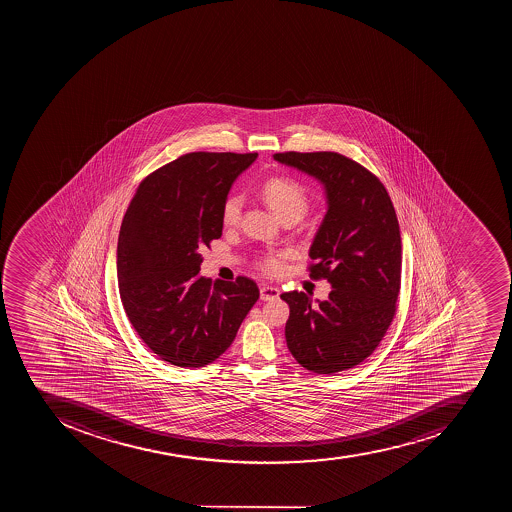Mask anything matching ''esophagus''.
Returning <instances> with one entry per match:
<instances>
[{"label":"esophagus","mask_w":512,"mask_h":512,"mask_svg":"<svg viewBox=\"0 0 512 512\" xmlns=\"http://www.w3.org/2000/svg\"><path fill=\"white\" fill-rule=\"evenodd\" d=\"M280 296V290L275 286L262 285L261 286V299L262 301H274Z\"/></svg>","instance_id":"34e87169"}]
</instances>
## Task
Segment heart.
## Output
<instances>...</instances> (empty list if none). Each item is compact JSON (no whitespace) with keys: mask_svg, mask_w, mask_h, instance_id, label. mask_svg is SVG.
<instances>
[{"mask_svg":"<svg viewBox=\"0 0 512 512\" xmlns=\"http://www.w3.org/2000/svg\"><path fill=\"white\" fill-rule=\"evenodd\" d=\"M264 202L285 221V219H301L309 208V197L298 181L290 178H270L261 187ZM243 200L238 195L227 198L222 205V224L226 227L238 226L242 221ZM288 253H264L256 261V267L262 274L277 277L285 270V259Z\"/></svg>","mask_w":512,"mask_h":512,"instance_id":"obj_1","label":"heart"}]
</instances>
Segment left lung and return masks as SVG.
<instances>
[{"label":"left lung","instance_id":"8db88e82","mask_svg":"<svg viewBox=\"0 0 512 512\" xmlns=\"http://www.w3.org/2000/svg\"><path fill=\"white\" fill-rule=\"evenodd\" d=\"M322 182L328 211L310 246V277L333 286L326 301L290 291L285 326L296 362L317 375H334L368 359L383 341L397 310L402 240L383 182L338 152L275 153Z\"/></svg>","mask_w":512,"mask_h":512}]
</instances>
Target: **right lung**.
<instances>
[{
  "label": "right lung",
  "instance_id": "right-lung-1",
  "mask_svg": "<svg viewBox=\"0 0 512 512\" xmlns=\"http://www.w3.org/2000/svg\"><path fill=\"white\" fill-rule=\"evenodd\" d=\"M258 153L190 152L142 179L121 222L117 275L128 320L153 354L202 368L234 343L259 299L248 277L211 283L202 251L222 235V205Z\"/></svg>",
  "mask_w": 512,
  "mask_h": 512
}]
</instances>
